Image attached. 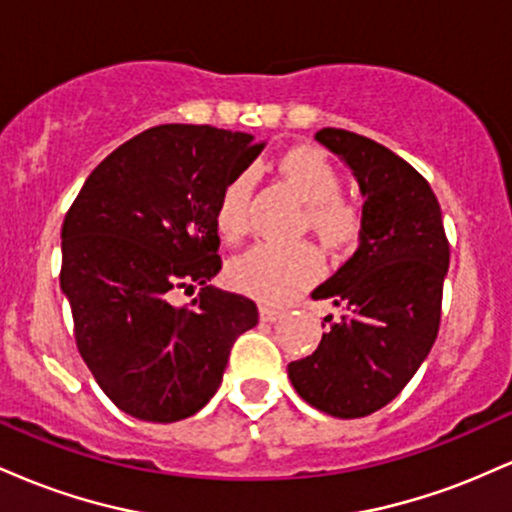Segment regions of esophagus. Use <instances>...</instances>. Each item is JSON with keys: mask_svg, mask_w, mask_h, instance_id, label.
Wrapping results in <instances>:
<instances>
[{"mask_svg": "<svg viewBox=\"0 0 512 512\" xmlns=\"http://www.w3.org/2000/svg\"><path fill=\"white\" fill-rule=\"evenodd\" d=\"M260 317H262V322H276L284 317V310L272 308V305H260Z\"/></svg>", "mask_w": 512, "mask_h": 512, "instance_id": "esophagus-1", "label": "esophagus"}]
</instances>
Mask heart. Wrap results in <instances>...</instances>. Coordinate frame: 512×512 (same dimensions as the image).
I'll return each instance as SVG.
<instances>
[{
    "mask_svg": "<svg viewBox=\"0 0 512 512\" xmlns=\"http://www.w3.org/2000/svg\"><path fill=\"white\" fill-rule=\"evenodd\" d=\"M279 170L293 190L308 204V223L317 236L332 245L349 243L361 231V214L342 195V178L330 158L310 146H298L281 156ZM252 175L238 173L223 187L214 209V226L226 243H236L248 233V204ZM320 274V252L313 245L264 240L228 264L233 289L267 305L296 298Z\"/></svg>",
    "mask_w": 512,
    "mask_h": 512,
    "instance_id": "heart-1",
    "label": "heart"
}]
</instances>
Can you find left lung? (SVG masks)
Returning <instances> with one entry per match:
<instances>
[{
    "mask_svg": "<svg viewBox=\"0 0 512 512\" xmlns=\"http://www.w3.org/2000/svg\"><path fill=\"white\" fill-rule=\"evenodd\" d=\"M315 139L354 173L361 231L354 255L313 291L344 315L325 317L322 342L289 363V378L310 407L361 419L390 404L431 354L450 245L431 185L404 158L346 129Z\"/></svg>",
    "mask_w": 512,
    "mask_h": 512,
    "instance_id": "left-lung-1",
    "label": "left lung"
}]
</instances>
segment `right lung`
I'll list each match as a JSON object with an SVG mask.
<instances>
[{"label": "right lung", "instance_id": "obj_1", "mask_svg": "<svg viewBox=\"0 0 512 512\" xmlns=\"http://www.w3.org/2000/svg\"><path fill=\"white\" fill-rule=\"evenodd\" d=\"M262 149L245 132L151 127L93 168L64 216L60 286L76 346L134 419L197 414L219 390L233 342L260 320L250 298L209 281L221 269L216 202ZM195 285L190 306L167 301Z\"/></svg>", "mask_w": 512, "mask_h": 512}]
</instances>
